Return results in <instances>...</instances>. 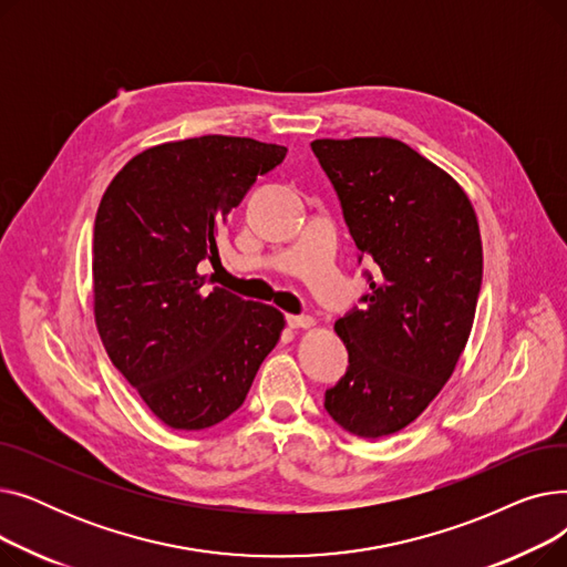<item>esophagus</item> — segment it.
I'll use <instances>...</instances> for the list:
<instances>
[{"mask_svg": "<svg viewBox=\"0 0 567 567\" xmlns=\"http://www.w3.org/2000/svg\"><path fill=\"white\" fill-rule=\"evenodd\" d=\"M287 323L291 329H310V326H315V319L308 315H287Z\"/></svg>", "mask_w": 567, "mask_h": 567, "instance_id": "esophagus-1", "label": "esophagus"}]
</instances>
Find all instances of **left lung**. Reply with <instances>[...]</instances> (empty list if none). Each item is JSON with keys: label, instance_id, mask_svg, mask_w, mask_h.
Instances as JSON below:
<instances>
[{"label": "left lung", "instance_id": "left-lung-1", "mask_svg": "<svg viewBox=\"0 0 567 567\" xmlns=\"http://www.w3.org/2000/svg\"><path fill=\"white\" fill-rule=\"evenodd\" d=\"M370 293L336 321L349 351L323 409L347 432L404 430L451 379L483 282L478 218L451 174L393 137L315 140Z\"/></svg>", "mask_w": 567, "mask_h": 567}]
</instances>
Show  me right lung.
Segmentation results:
<instances>
[{"label":"right lung","mask_w":567,"mask_h":567,"mask_svg":"<svg viewBox=\"0 0 567 567\" xmlns=\"http://www.w3.org/2000/svg\"><path fill=\"white\" fill-rule=\"evenodd\" d=\"M280 144L202 135L131 158L107 186L94 225V315L114 368L174 430L214 427L244 404L285 329L271 306L223 287L197 266Z\"/></svg>","instance_id":"obj_1"}]
</instances>
